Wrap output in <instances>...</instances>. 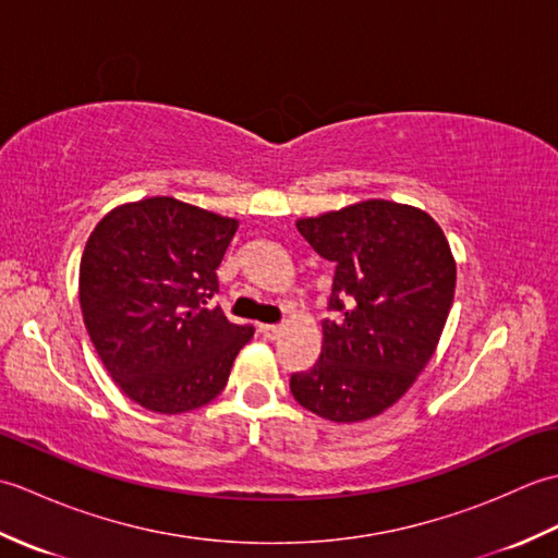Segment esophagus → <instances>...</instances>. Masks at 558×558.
I'll return each mask as SVG.
<instances>
[{
  "label": "esophagus",
  "mask_w": 558,
  "mask_h": 558,
  "mask_svg": "<svg viewBox=\"0 0 558 558\" xmlns=\"http://www.w3.org/2000/svg\"><path fill=\"white\" fill-rule=\"evenodd\" d=\"M258 333L264 336V338H268V340H276L282 333V328L280 326H272V324H260L258 326Z\"/></svg>",
  "instance_id": "esophagus-1"
}]
</instances>
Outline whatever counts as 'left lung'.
<instances>
[{"instance_id":"1","label":"left lung","mask_w":558,"mask_h":558,"mask_svg":"<svg viewBox=\"0 0 558 558\" xmlns=\"http://www.w3.org/2000/svg\"><path fill=\"white\" fill-rule=\"evenodd\" d=\"M336 264L322 357L292 374L302 408L330 422L376 417L432 360L456 294V260L438 222L414 206L369 198L298 220Z\"/></svg>"}]
</instances>
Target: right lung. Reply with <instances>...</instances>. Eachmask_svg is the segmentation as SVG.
Masks as SVG:
<instances>
[{
  "label": "right lung",
  "mask_w": 558,
  "mask_h": 558,
  "mask_svg": "<svg viewBox=\"0 0 558 558\" xmlns=\"http://www.w3.org/2000/svg\"><path fill=\"white\" fill-rule=\"evenodd\" d=\"M234 218L172 196L112 208L90 232L78 300L105 369L141 408L180 414L216 398L252 326L206 310Z\"/></svg>",
  "instance_id": "right-lung-1"
}]
</instances>
